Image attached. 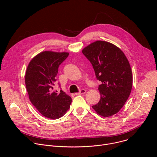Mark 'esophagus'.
<instances>
[{"label": "esophagus", "instance_id": "obj_1", "mask_svg": "<svg viewBox=\"0 0 157 157\" xmlns=\"http://www.w3.org/2000/svg\"><path fill=\"white\" fill-rule=\"evenodd\" d=\"M86 93V90L85 89H81L80 90V92H78V93H76L75 95H83V94H85Z\"/></svg>", "mask_w": 157, "mask_h": 157}]
</instances>
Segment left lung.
Here are the masks:
<instances>
[{"mask_svg": "<svg viewBox=\"0 0 157 157\" xmlns=\"http://www.w3.org/2000/svg\"><path fill=\"white\" fill-rule=\"evenodd\" d=\"M82 53L91 62L98 86L101 99L92 108L103 117L117 114L124 105L132 86V74L129 62L114 44L97 40L85 47Z\"/></svg>", "mask_w": 157, "mask_h": 157, "instance_id": "obj_1", "label": "left lung"}]
</instances>
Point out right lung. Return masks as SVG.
Segmentation results:
<instances>
[{
    "label": "right lung",
    "mask_w": 157,
    "mask_h": 157,
    "mask_svg": "<svg viewBox=\"0 0 157 157\" xmlns=\"http://www.w3.org/2000/svg\"><path fill=\"white\" fill-rule=\"evenodd\" d=\"M67 52L44 51L29 62L25 73V85L29 99L39 112L50 119L63 117L72 102L62 90L54 91L59 65L69 56Z\"/></svg>",
    "instance_id": "add662e5"
}]
</instances>
